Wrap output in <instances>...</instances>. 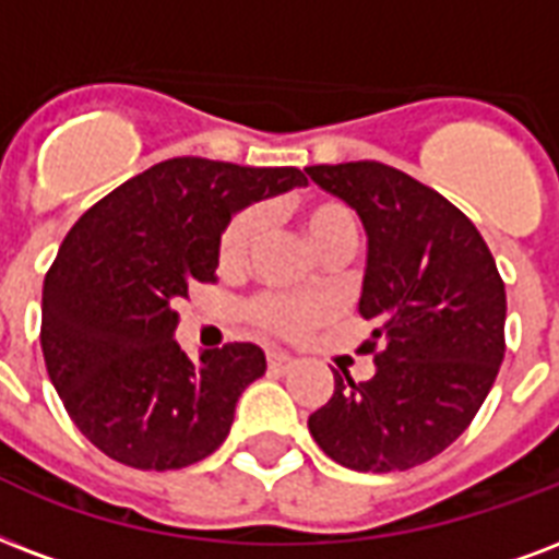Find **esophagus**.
Listing matches in <instances>:
<instances>
[{"instance_id": "obj_1", "label": "esophagus", "mask_w": 559, "mask_h": 559, "mask_svg": "<svg viewBox=\"0 0 559 559\" xmlns=\"http://www.w3.org/2000/svg\"><path fill=\"white\" fill-rule=\"evenodd\" d=\"M266 360H270L272 372H289V369H293V364H296V360H293L289 355H284V352H270V355H266Z\"/></svg>"}]
</instances>
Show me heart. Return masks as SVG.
Masks as SVG:
<instances>
[{
    "instance_id": "obj_1",
    "label": "heart",
    "mask_w": 559,
    "mask_h": 559,
    "mask_svg": "<svg viewBox=\"0 0 559 559\" xmlns=\"http://www.w3.org/2000/svg\"><path fill=\"white\" fill-rule=\"evenodd\" d=\"M301 228L313 242V249L325 258L336 249H352L357 246V219L352 207L336 199H313V202L298 207ZM263 234V211L261 207H246L225 225L223 240H219V261L223 266H240L254 249V242ZM328 308L317 298H289V296H261L251 301L249 317L261 328L281 336H301L313 325L325 319Z\"/></svg>"
}]
</instances>
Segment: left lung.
I'll return each instance as SVG.
<instances>
[{"mask_svg":"<svg viewBox=\"0 0 559 559\" xmlns=\"http://www.w3.org/2000/svg\"><path fill=\"white\" fill-rule=\"evenodd\" d=\"M357 211L366 231L360 317L374 325L369 381L334 372L308 428L355 472H404L437 457L475 419L504 360L507 293L466 213L378 160L305 169Z\"/></svg>","mask_w":559,"mask_h":559,"instance_id":"1","label":"left lung"}]
</instances>
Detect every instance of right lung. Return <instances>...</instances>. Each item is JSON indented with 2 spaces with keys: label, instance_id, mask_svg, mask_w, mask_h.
Wrapping results in <instances>:
<instances>
[{
  "label": "right lung",
  "instance_id": "obj_1",
  "mask_svg": "<svg viewBox=\"0 0 559 559\" xmlns=\"http://www.w3.org/2000/svg\"><path fill=\"white\" fill-rule=\"evenodd\" d=\"M301 185L296 166L173 157L63 237L43 281V360L70 419L110 460L166 472L223 445L266 355L228 343L190 360L176 343V301L213 278L234 213Z\"/></svg>",
  "mask_w": 559,
  "mask_h": 559
}]
</instances>
